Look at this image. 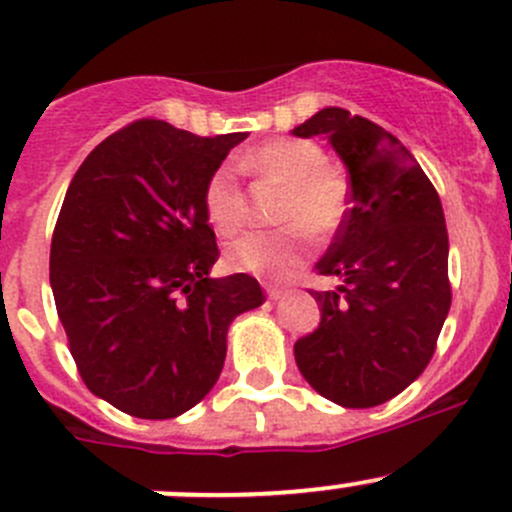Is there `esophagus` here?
I'll use <instances>...</instances> for the list:
<instances>
[{"instance_id":"esophagus-1","label":"esophagus","mask_w":512,"mask_h":512,"mask_svg":"<svg viewBox=\"0 0 512 512\" xmlns=\"http://www.w3.org/2000/svg\"><path fill=\"white\" fill-rule=\"evenodd\" d=\"M282 294H285V292H282V289H277V287H267V297H270L272 302H277V299H280Z\"/></svg>"}]
</instances>
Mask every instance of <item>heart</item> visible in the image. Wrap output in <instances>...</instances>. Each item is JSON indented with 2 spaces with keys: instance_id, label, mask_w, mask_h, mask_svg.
Listing matches in <instances>:
<instances>
[{
  "instance_id": "1",
  "label": "heart",
  "mask_w": 512,
  "mask_h": 512,
  "mask_svg": "<svg viewBox=\"0 0 512 512\" xmlns=\"http://www.w3.org/2000/svg\"><path fill=\"white\" fill-rule=\"evenodd\" d=\"M245 168L255 178L282 188L275 208V230L245 232L225 250L230 270L247 272L270 282L289 280L312 252V232L329 240L347 220L349 190L339 173L327 168V156L312 141L275 138L245 156ZM205 213L220 235H232L245 223V193L227 165L205 183Z\"/></svg>"
}]
</instances>
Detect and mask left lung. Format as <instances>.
I'll return each mask as SVG.
<instances>
[{"label": "left lung", "mask_w": 512, "mask_h": 512, "mask_svg": "<svg viewBox=\"0 0 512 512\" xmlns=\"http://www.w3.org/2000/svg\"><path fill=\"white\" fill-rule=\"evenodd\" d=\"M292 136L327 138L352 185L347 220L317 262L342 285L312 292L322 319L294 359L324 399L371 409L421 376L451 309L441 200L399 138L344 108H322Z\"/></svg>", "instance_id": "8db88e82"}]
</instances>
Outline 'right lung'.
Returning <instances> with one entry per match:
<instances>
[{"instance_id": "right-lung-1", "label": "right lung", "mask_w": 512, "mask_h": 512, "mask_svg": "<svg viewBox=\"0 0 512 512\" xmlns=\"http://www.w3.org/2000/svg\"><path fill=\"white\" fill-rule=\"evenodd\" d=\"M247 133L203 138L143 118L98 143L66 190L49 282L89 391L123 414L175 418L210 394L227 329L265 302L218 262L203 193Z\"/></svg>"}]
</instances>
